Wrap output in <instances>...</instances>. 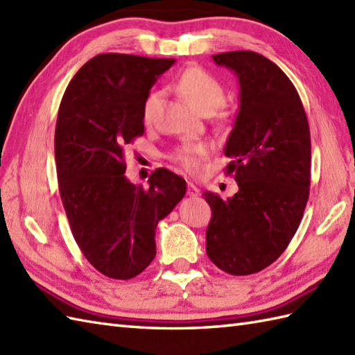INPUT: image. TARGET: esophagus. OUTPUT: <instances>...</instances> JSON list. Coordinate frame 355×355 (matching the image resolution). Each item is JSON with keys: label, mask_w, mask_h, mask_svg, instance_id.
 I'll return each instance as SVG.
<instances>
[{"label": "esophagus", "mask_w": 355, "mask_h": 355, "mask_svg": "<svg viewBox=\"0 0 355 355\" xmlns=\"http://www.w3.org/2000/svg\"><path fill=\"white\" fill-rule=\"evenodd\" d=\"M187 195H189V197H198L200 189L193 183H187Z\"/></svg>", "instance_id": "obj_1"}]
</instances>
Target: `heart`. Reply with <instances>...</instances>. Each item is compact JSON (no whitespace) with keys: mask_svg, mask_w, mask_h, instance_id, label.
I'll list each match as a JSON object with an SVG mask.
<instances>
[{"mask_svg":"<svg viewBox=\"0 0 355 355\" xmlns=\"http://www.w3.org/2000/svg\"><path fill=\"white\" fill-rule=\"evenodd\" d=\"M178 88L184 99L189 102L192 107L200 111L201 114L206 111L215 112L218 108H221L227 99L225 89L221 85V82L215 79L212 74L206 70L198 69V67H192L183 71L182 76L178 79ZM160 93L150 92L141 107V117L143 122L149 123L153 120V114L155 110V105L158 102ZM209 153V145L205 141H186L180 145L172 153V160L183 166L184 169L189 172H197L200 169L201 158L206 157Z\"/></svg>","mask_w":355,"mask_h":355,"instance_id":"1","label":"heart"}]
</instances>
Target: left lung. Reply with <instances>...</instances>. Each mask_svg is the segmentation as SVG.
Returning <instances> with one entry per match:
<instances>
[{
	"label": "left lung",
	"mask_w": 355,
	"mask_h": 355,
	"mask_svg": "<svg viewBox=\"0 0 355 355\" xmlns=\"http://www.w3.org/2000/svg\"><path fill=\"white\" fill-rule=\"evenodd\" d=\"M239 82V111L225 143V173L238 192L202 197L212 209L206 252L218 268L245 276L268 267L288 247L310 195L311 139L304 105L279 67L259 53L214 55Z\"/></svg>",
	"instance_id": "left-lung-1"
}]
</instances>
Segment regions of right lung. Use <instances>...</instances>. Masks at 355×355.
I'll use <instances>...</instances> for the list:
<instances>
[{
    "label": "right lung",
    "mask_w": 355,
    "mask_h": 355,
    "mask_svg": "<svg viewBox=\"0 0 355 355\" xmlns=\"http://www.w3.org/2000/svg\"><path fill=\"white\" fill-rule=\"evenodd\" d=\"M175 59L103 53L67 87L55 158L71 233L92 266L112 279L140 275L155 258V229L183 200L186 182L160 168L149 187L125 177V146L145 132L141 107Z\"/></svg>",
    "instance_id": "1"
}]
</instances>
